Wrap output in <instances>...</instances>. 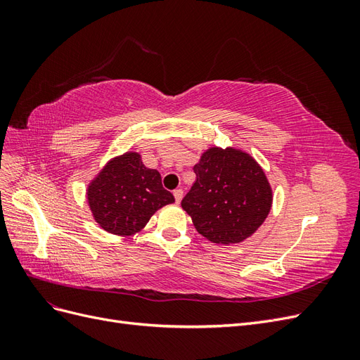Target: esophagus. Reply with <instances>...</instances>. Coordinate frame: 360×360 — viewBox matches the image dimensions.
Returning a JSON list of instances; mask_svg holds the SVG:
<instances>
[{
    "label": "esophagus",
    "instance_id": "obj_1",
    "mask_svg": "<svg viewBox=\"0 0 360 360\" xmlns=\"http://www.w3.org/2000/svg\"><path fill=\"white\" fill-rule=\"evenodd\" d=\"M174 198H176V202H177V204H180V201H181V198H183V191H181V189H176V191H174Z\"/></svg>",
    "mask_w": 360,
    "mask_h": 360
}]
</instances>
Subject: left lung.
Masks as SVG:
<instances>
[{
    "label": "left lung",
    "instance_id": "left-lung-1",
    "mask_svg": "<svg viewBox=\"0 0 360 360\" xmlns=\"http://www.w3.org/2000/svg\"><path fill=\"white\" fill-rule=\"evenodd\" d=\"M193 171L197 180L181 207L207 240L240 243L266 221L274 193L263 168L246 151L210 147Z\"/></svg>",
    "mask_w": 360,
    "mask_h": 360
}]
</instances>
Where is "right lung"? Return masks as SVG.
<instances>
[{"mask_svg":"<svg viewBox=\"0 0 360 360\" xmlns=\"http://www.w3.org/2000/svg\"><path fill=\"white\" fill-rule=\"evenodd\" d=\"M86 201L94 221L105 231L129 237L139 233L172 193L162 186L160 174L147 168L136 151L111 159L90 181Z\"/></svg>","mask_w":360,"mask_h":360,"instance_id":"obj_1","label":"right lung"}]
</instances>
